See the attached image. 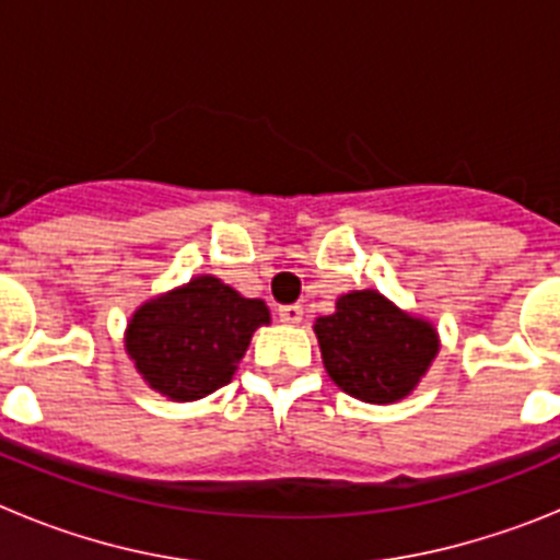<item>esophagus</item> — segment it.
<instances>
[{
    "instance_id": "1",
    "label": "esophagus",
    "mask_w": 560,
    "mask_h": 560,
    "mask_svg": "<svg viewBox=\"0 0 560 560\" xmlns=\"http://www.w3.org/2000/svg\"><path fill=\"white\" fill-rule=\"evenodd\" d=\"M277 316H280V323L296 325L303 323V308H300V305H280V308H277Z\"/></svg>"
}]
</instances>
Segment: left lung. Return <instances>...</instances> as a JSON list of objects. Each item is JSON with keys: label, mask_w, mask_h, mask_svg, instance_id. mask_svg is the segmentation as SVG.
<instances>
[{"label": "left lung", "mask_w": 560, "mask_h": 560, "mask_svg": "<svg viewBox=\"0 0 560 560\" xmlns=\"http://www.w3.org/2000/svg\"><path fill=\"white\" fill-rule=\"evenodd\" d=\"M330 381L364 404H398L415 393L440 350L427 316L409 314L375 289L348 291L314 323Z\"/></svg>", "instance_id": "8db88e82"}]
</instances>
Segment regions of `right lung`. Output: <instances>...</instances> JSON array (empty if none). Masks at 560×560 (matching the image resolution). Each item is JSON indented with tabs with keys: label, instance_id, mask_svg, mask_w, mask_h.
Returning <instances> with one entry per match:
<instances>
[{
	"label": "right lung",
	"instance_id": "obj_1",
	"mask_svg": "<svg viewBox=\"0 0 560 560\" xmlns=\"http://www.w3.org/2000/svg\"><path fill=\"white\" fill-rule=\"evenodd\" d=\"M269 323L264 300L199 275L133 311L122 345L153 393L185 404L230 384L252 334Z\"/></svg>",
	"mask_w": 560,
	"mask_h": 560
}]
</instances>
